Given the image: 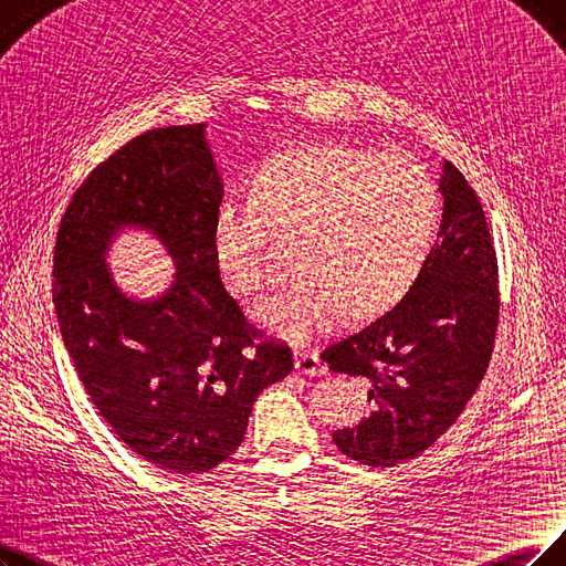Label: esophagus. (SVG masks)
Returning a JSON list of instances; mask_svg holds the SVG:
<instances>
[{
    "mask_svg": "<svg viewBox=\"0 0 566 566\" xmlns=\"http://www.w3.org/2000/svg\"><path fill=\"white\" fill-rule=\"evenodd\" d=\"M295 367L300 374L306 376H323L327 371L325 361L313 350H295Z\"/></svg>",
    "mask_w": 566,
    "mask_h": 566,
    "instance_id": "34e87169",
    "label": "esophagus"
}]
</instances>
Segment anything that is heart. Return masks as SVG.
<instances>
[{
  "instance_id": "heart-1",
  "label": "heart",
  "mask_w": 566,
  "mask_h": 566,
  "mask_svg": "<svg viewBox=\"0 0 566 566\" xmlns=\"http://www.w3.org/2000/svg\"><path fill=\"white\" fill-rule=\"evenodd\" d=\"M443 201L434 176L403 153L308 144L260 163L248 192L224 201L213 228L222 276L258 290L271 232H292V269L255 300V321L306 342L329 318L359 321L392 306L424 269Z\"/></svg>"
}]
</instances>
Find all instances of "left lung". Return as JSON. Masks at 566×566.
Listing matches in <instances>:
<instances>
[{"label": "left lung", "instance_id": "left-lung-1", "mask_svg": "<svg viewBox=\"0 0 566 566\" xmlns=\"http://www.w3.org/2000/svg\"><path fill=\"white\" fill-rule=\"evenodd\" d=\"M439 190L441 230L416 283L321 353L334 374L369 386L371 413L332 432L359 464L418 458L458 420L488 369L500 318L492 237L476 192L448 160Z\"/></svg>", "mask_w": 566, "mask_h": 566}]
</instances>
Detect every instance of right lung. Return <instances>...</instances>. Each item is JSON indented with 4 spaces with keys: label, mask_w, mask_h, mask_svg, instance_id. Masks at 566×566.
<instances>
[{
    "label": "right lung",
    "mask_w": 566,
    "mask_h": 566,
    "mask_svg": "<svg viewBox=\"0 0 566 566\" xmlns=\"http://www.w3.org/2000/svg\"><path fill=\"white\" fill-rule=\"evenodd\" d=\"M222 197L207 125L163 127L93 169L57 230L53 302L64 348L118 439L171 473L228 460L258 395L295 367L220 281ZM127 229L150 233L175 262L160 296H129L112 276L105 258Z\"/></svg>",
    "instance_id": "right-lung-1"
}]
</instances>
